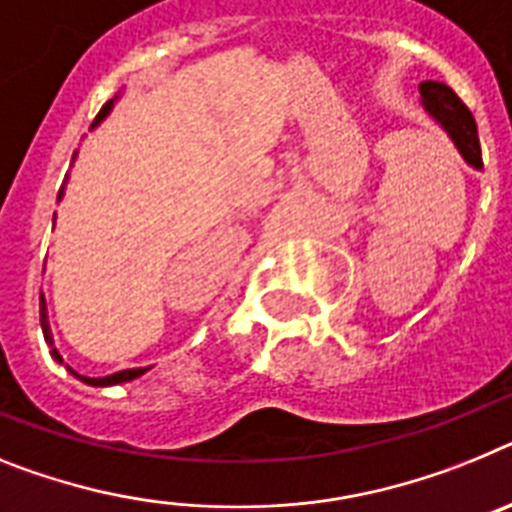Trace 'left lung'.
<instances>
[{"mask_svg": "<svg viewBox=\"0 0 512 512\" xmlns=\"http://www.w3.org/2000/svg\"><path fill=\"white\" fill-rule=\"evenodd\" d=\"M420 95L422 108L428 110L430 118L448 133V139L459 149L466 164H471L474 170H482V146H479L477 121H474L471 110L448 84L433 82V79L420 84Z\"/></svg>", "mask_w": 512, "mask_h": 512, "instance_id": "1", "label": "left lung"}]
</instances>
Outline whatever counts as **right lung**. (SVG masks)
<instances>
[{"mask_svg":"<svg viewBox=\"0 0 512 512\" xmlns=\"http://www.w3.org/2000/svg\"><path fill=\"white\" fill-rule=\"evenodd\" d=\"M115 100H118V95H115L113 100H108V102H105V105H102V110H100V113H97V118H95V126L102 121V118H105V115L110 113V110H113V102ZM59 198H61V193H59ZM41 327H43V337H46V342H48V345H51V355L59 363H64V361H61L59 350L53 348V335H51V327H48L46 301H43V296H41ZM66 368H69V366H66ZM69 371H71V368H69ZM146 371H149V368H126V371L110 373V376H102V379H90V376H79V373H74V371H71V376H77L79 381H84V384H90V386H113V384H126V381L139 379V376H144Z\"/></svg>","mask_w":512,"mask_h":512,"instance_id":"add662e5","label":"right lung"}]
</instances>
